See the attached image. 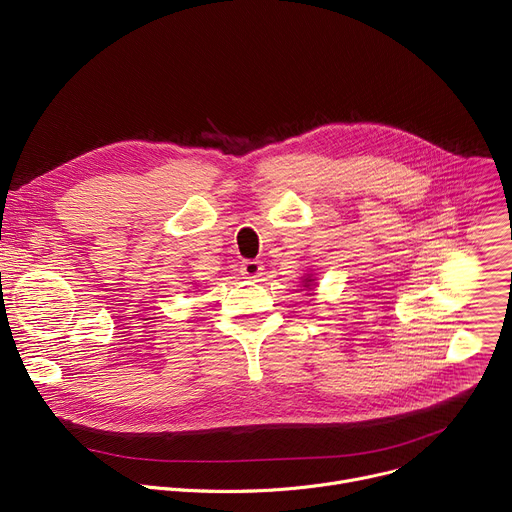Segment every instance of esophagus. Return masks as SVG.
Masks as SVG:
<instances>
[{"instance_id":"esophagus-1","label":"esophagus","mask_w":512,"mask_h":512,"mask_svg":"<svg viewBox=\"0 0 512 512\" xmlns=\"http://www.w3.org/2000/svg\"><path fill=\"white\" fill-rule=\"evenodd\" d=\"M241 273L247 277V280H257V277L263 275V263L261 261H243Z\"/></svg>"}]
</instances>
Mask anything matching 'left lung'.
<instances>
[{"label":"left lung","mask_w":512,"mask_h":512,"mask_svg":"<svg viewBox=\"0 0 512 512\" xmlns=\"http://www.w3.org/2000/svg\"><path fill=\"white\" fill-rule=\"evenodd\" d=\"M314 284V280H310V275H306V280H304V288H310Z\"/></svg>","instance_id":"obj_1"}]
</instances>
